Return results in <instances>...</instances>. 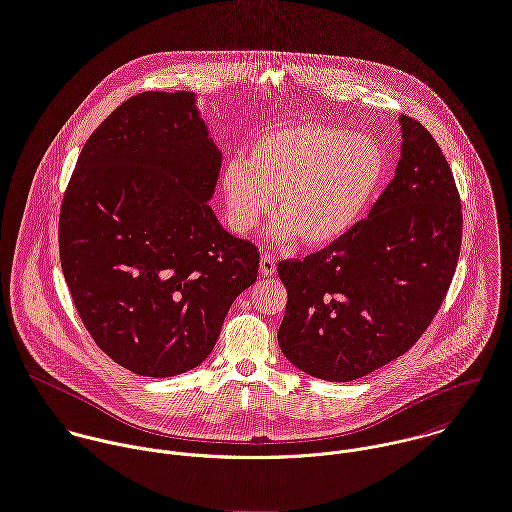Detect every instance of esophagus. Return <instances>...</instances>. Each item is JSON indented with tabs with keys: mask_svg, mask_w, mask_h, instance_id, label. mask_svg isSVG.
Instances as JSON below:
<instances>
[{
	"mask_svg": "<svg viewBox=\"0 0 512 512\" xmlns=\"http://www.w3.org/2000/svg\"><path fill=\"white\" fill-rule=\"evenodd\" d=\"M259 269H261V275H263V277H271V275H275L277 263H275V259H273V257L263 255V257H261V261H259Z\"/></svg>",
	"mask_w": 512,
	"mask_h": 512,
	"instance_id": "obj_1",
	"label": "esophagus"
}]
</instances>
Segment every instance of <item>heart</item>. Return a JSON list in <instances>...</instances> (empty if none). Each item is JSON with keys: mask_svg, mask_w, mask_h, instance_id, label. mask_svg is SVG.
I'll list each match as a JSON object with an SVG mask.
<instances>
[{"mask_svg": "<svg viewBox=\"0 0 512 512\" xmlns=\"http://www.w3.org/2000/svg\"><path fill=\"white\" fill-rule=\"evenodd\" d=\"M386 173V154L368 134L303 122L265 132L249 156L221 170L227 217L251 233L275 209L277 243L325 247L346 237L366 215Z\"/></svg>", "mask_w": 512, "mask_h": 512, "instance_id": "1", "label": "heart"}]
</instances>
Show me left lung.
Here are the masks:
<instances>
[{"label": "left lung", "mask_w": 512, "mask_h": 512, "mask_svg": "<svg viewBox=\"0 0 512 512\" xmlns=\"http://www.w3.org/2000/svg\"><path fill=\"white\" fill-rule=\"evenodd\" d=\"M394 179L346 237L277 265L287 307L277 331L301 372L352 382L406 354L436 315L456 271L460 197L434 136L400 116Z\"/></svg>", "instance_id": "left-lung-1"}]
</instances>
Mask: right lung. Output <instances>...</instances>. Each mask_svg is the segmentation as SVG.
I'll use <instances>...</instances> for the list:
<instances>
[{
  "instance_id": "1",
  "label": "right lung",
  "mask_w": 512,
  "mask_h": 512,
  "mask_svg": "<svg viewBox=\"0 0 512 512\" xmlns=\"http://www.w3.org/2000/svg\"><path fill=\"white\" fill-rule=\"evenodd\" d=\"M223 152L193 92H142L86 140L60 213V261L98 348L146 378L207 360L259 271L213 199Z\"/></svg>"
}]
</instances>
